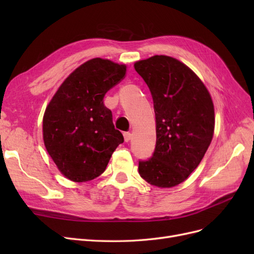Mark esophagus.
<instances>
[{
	"label": "esophagus",
	"mask_w": 254,
	"mask_h": 254,
	"mask_svg": "<svg viewBox=\"0 0 254 254\" xmlns=\"http://www.w3.org/2000/svg\"><path fill=\"white\" fill-rule=\"evenodd\" d=\"M131 136L132 134L130 132H125L124 133V139H125V142H129L130 140H131Z\"/></svg>",
	"instance_id": "1"
}]
</instances>
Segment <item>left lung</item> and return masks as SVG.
I'll return each mask as SVG.
<instances>
[{
	"instance_id": "1",
	"label": "left lung",
	"mask_w": 254,
	"mask_h": 254,
	"mask_svg": "<svg viewBox=\"0 0 254 254\" xmlns=\"http://www.w3.org/2000/svg\"><path fill=\"white\" fill-rule=\"evenodd\" d=\"M134 68L147 84L156 114V147L139 161V173L151 186L173 188L193 173L211 144L214 106L197 75L175 58L156 55Z\"/></svg>"
}]
</instances>
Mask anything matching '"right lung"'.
Returning a JSON list of instances; mask_svg holds the SVG:
<instances>
[{
  "label": "right lung",
  "mask_w": 254,
  "mask_h": 254,
  "mask_svg": "<svg viewBox=\"0 0 254 254\" xmlns=\"http://www.w3.org/2000/svg\"><path fill=\"white\" fill-rule=\"evenodd\" d=\"M126 74V65L94 58L61 84L45 110L43 140L49 155L67 179L86 182L102 175L124 142L114 128L104 96Z\"/></svg>",
  "instance_id": "right-lung-1"
}]
</instances>
